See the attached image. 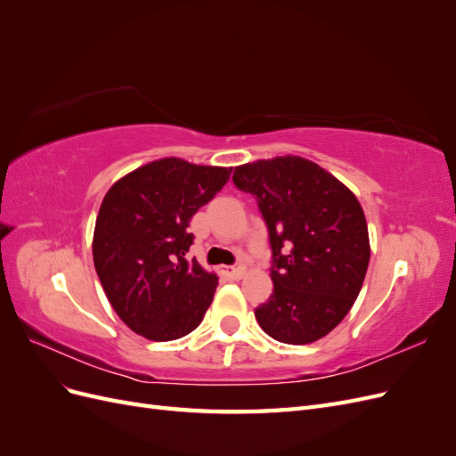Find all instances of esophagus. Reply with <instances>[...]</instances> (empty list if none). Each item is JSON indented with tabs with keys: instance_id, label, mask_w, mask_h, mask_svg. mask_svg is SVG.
<instances>
[{
	"instance_id": "34e87169",
	"label": "esophagus",
	"mask_w": 456,
	"mask_h": 456,
	"mask_svg": "<svg viewBox=\"0 0 456 456\" xmlns=\"http://www.w3.org/2000/svg\"><path fill=\"white\" fill-rule=\"evenodd\" d=\"M218 273L224 275L228 280H241L245 275V266L236 265V266H220Z\"/></svg>"
}]
</instances>
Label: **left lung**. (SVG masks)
I'll list each match as a JSON object with an SVG mask.
<instances>
[{"mask_svg":"<svg viewBox=\"0 0 456 456\" xmlns=\"http://www.w3.org/2000/svg\"><path fill=\"white\" fill-rule=\"evenodd\" d=\"M233 183L256 196L270 232L273 293L255 310L258 325L285 344L323 338L346 317L367 273L362 203L337 176L300 156L238 165Z\"/></svg>","mask_w":456,"mask_h":456,"instance_id":"obj_1","label":"left lung"}]
</instances>
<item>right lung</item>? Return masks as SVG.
I'll list each match as a JSON object with an SVG mask.
<instances>
[{
  "instance_id": "1",
  "label": "right lung",
  "mask_w": 456,
  "mask_h": 456,
  "mask_svg": "<svg viewBox=\"0 0 456 456\" xmlns=\"http://www.w3.org/2000/svg\"><path fill=\"white\" fill-rule=\"evenodd\" d=\"M232 167L161 158L106 191L93 262L110 305L133 333L154 342L186 337L211 306L218 278L186 253L190 220L228 183Z\"/></svg>"
}]
</instances>
